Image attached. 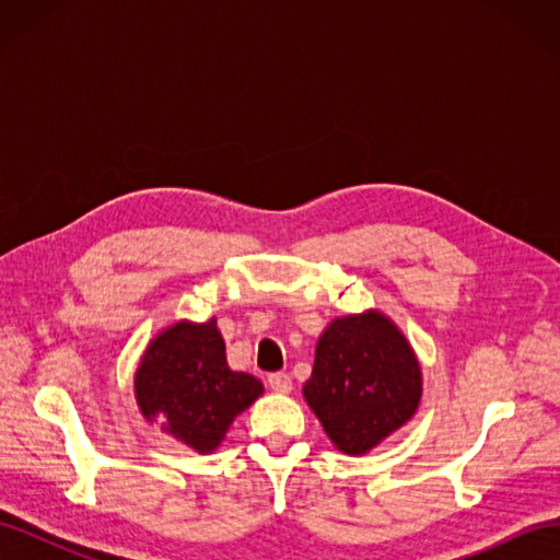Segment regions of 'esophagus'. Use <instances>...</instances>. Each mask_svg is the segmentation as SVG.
<instances>
[{
    "label": "esophagus",
    "instance_id": "1",
    "mask_svg": "<svg viewBox=\"0 0 560 560\" xmlns=\"http://www.w3.org/2000/svg\"><path fill=\"white\" fill-rule=\"evenodd\" d=\"M268 385L278 395H290L292 393V376L284 374V371H278V374L268 376Z\"/></svg>",
    "mask_w": 560,
    "mask_h": 560
}]
</instances>
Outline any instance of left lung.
Wrapping results in <instances>:
<instances>
[{"mask_svg":"<svg viewBox=\"0 0 560 560\" xmlns=\"http://www.w3.org/2000/svg\"><path fill=\"white\" fill-rule=\"evenodd\" d=\"M303 399L336 451L366 455L416 416L422 366L383 311L334 317L317 338Z\"/></svg>","mask_w":560,"mask_h":560,"instance_id":"obj_1","label":"left lung"}]
</instances>
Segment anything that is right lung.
I'll use <instances>...</instances> for the list:
<instances>
[{"mask_svg": "<svg viewBox=\"0 0 560 560\" xmlns=\"http://www.w3.org/2000/svg\"><path fill=\"white\" fill-rule=\"evenodd\" d=\"M149 425L200 455L214 453L233 420L264 395V385L226 362L217 317L177 319L147 343L132 376Z\"/></svg>", "mask_w": 560, "mask_h": 560, "instance_id": "add662e5", "label": "right lung"}]
</instances>
